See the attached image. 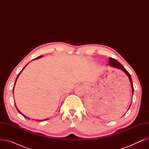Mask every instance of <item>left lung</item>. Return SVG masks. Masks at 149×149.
Segmentation results:
<instances>
[{
  "instance_id": "left-lung-1",
  "label": "left lung",
  "mask_w": 149,
  "mask_h": 149,
  "mask_svg": "<svg viewBox=\"0 0 149 149\" xmlns=\"http://www.w3.org/2000/svg\"><path fill=\"white\" fill-rule=\"evenodd\" d=\"M109 65H110L112 67H114V68H118V69H121L123 71H124L125 73L126 74V75L128 76L129 79V80L130 81V84H131V86H132V95L133 93H134V86H133V83H132V78H131V76L130 75V74L129 73V72L127 71V70L125 69L123 65L120 63V62H118V61H117L116 60H115V58H111V57H109ZM131 105V104H130ZM129 107V108H130Z\"/></svg>"
}]
</instances>
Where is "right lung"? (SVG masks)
Listing matches in <instances>:
<instances>
[{
    "mask_svg": "<svg viewBox=\"0 0 149 149\" xmlns=\"http://www.w3.org/2000/svg\"><path fill=\"white\" fill-rule=\"evenodd\" d=\"M43 57L42 56H39V57H38L36 58L35 59H38V58H41V57ZM28 64H27V65H26V66H25L24 68H23L22 69V70H21V71H20V72H19V74H18V75H17V78H16V79H15V83H14V86H13V93H14V86H15V83H16V81H17V78H18V77L19 76V75L20 74V73L22 72V70H23V69H25V67H26V66L28 65ZM15 107H16V109H17V110L18 111V112H19V113H20V114H22V115H23V116H24V117H25V118H27V119H29V120H30V118H28V117L26 116L25 115H23V113H21V112H20V111H19V109H18L17 108L16 106H15ZM48 120V118H46V119H45V120H38V121H46V120Z\"/></svg>",
    "mask_w": 149,
    "mask_h": 149,
    "instance_id": "add662e5",
    "label": "right lung"
}]
</instances>
